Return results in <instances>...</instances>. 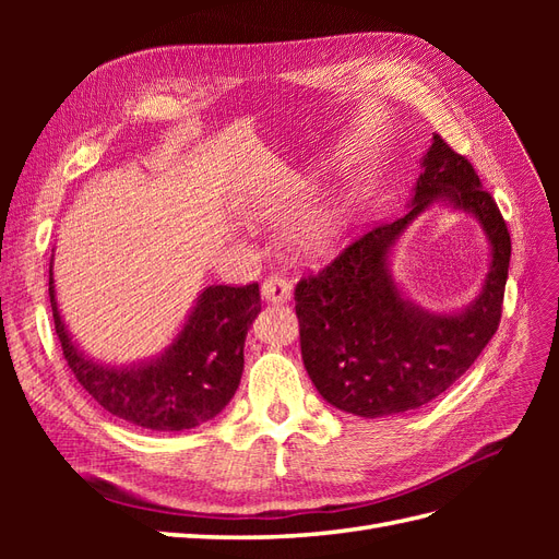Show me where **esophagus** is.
Wrapping results in <instances>:
<instances>
[{"mask_svg": "<svg viewBox=\"0 0 559 559\" xmlns=\"http://www.w3.org/2000/svg\"><path fill=\"white\" fill-rule=\"evenodd\" d=\"M261 292H263V300L265 302H273V306H280V302H286V300L292 298V284L286 282L284 277L270 275V277L263 280Z\"/></svg>", "mask_w": 559, "mask_h": 559, "instance_id": "34e87169", "label": "esophagus"}]
</instances>
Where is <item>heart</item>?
<instances>
[{
  "label": "heart",
  "instance_id": "1",
  "mask_svg": "<svg viewBox=\"0 0 559 559\" xmlns=\"http://www.w3.org/2000/svg\"><path fill=\"white\" fill-rule=\"evenodd\" d=\"M289 210V202L284 198H259L253 205V216L259 218H275ZM345 230L343 214L337 210L314 212L302 218L298 228L294 230V247L306 259H321L333 251V247L341 242Z\"/></svg>",
  "mask_w": 559,
  "mask_h": 559
}]
</instances>
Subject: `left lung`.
<instances>
[{"label":"left lung","mask_w":559,"mask_h":559,"mask_svg":"<svg viewBox=\"0 0 559 559\" xmlns=\"http://www.w3.org/2000/svg\"><path fill=\"white\" fill-rule=\"evenodd\" d=\"M438 199L476 215L493 245L481 296L456 316L413 307L385 265L400 233ZM509 263L511 233L495 198L468 158L433 134L408 214L361 233L296 284L300 354L317 392L337 411L370 419L415 411L443 394L497 333Z\"/></svg>","instance_id":"1"}]
</instances>
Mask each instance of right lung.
Masks as SVG:
<instances>
[{"mask_svg": "<svg viewBox=\"0 0 559 559\" xmlns=\"http://www.w3.org/2000/svg\"><path fill=\"white\" fill-rule=\"evenodd\" d=\"M48 275L62 357L107 413L142 429L183 431L216 417L235 396L245 368V337L261 312L257 282L207 286L175 343L158 359L114 368L95 364L72 343L58 312L53 265Z\"/></svg>", "mask_w": 559, "mask_h": 559, "instance_id": "add662e5", "label": "right lung"}]
</instances>
